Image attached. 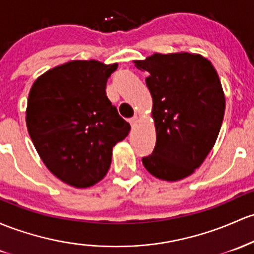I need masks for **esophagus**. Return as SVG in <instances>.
Masks as SVG:
<instances>
[{
	"label": "esophagus",
	"mask_w": 254,
	"mask_h": 254,
	"mask_svg": "<svg viewBox=\"0 0 254 254\" xmlns=\"http://www.w3.org/2000/svg\"><path fill=\"white\" fill-rule=\"evenodd\" d=\"M130 124H131V127H135L136 124H137V122H138V118H137V116H135V117H132L131 119H130Z\"/></svg>",
	"instance_id": "obj_1"
}]
</instances>
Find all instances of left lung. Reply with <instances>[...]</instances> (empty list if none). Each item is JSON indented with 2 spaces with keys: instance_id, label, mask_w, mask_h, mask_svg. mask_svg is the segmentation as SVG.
<instances>
[{
  "instance_id": "8db88e82",
  "label": "left lung",
  "mask_w": 254,
  "mask_h": 254,
  "mask_svg": "<svg viewBox=\"0 0 254 254\" xmlns=\"http://www.w3.org/2000/svg\"><path fill=\"white\" fill-rule=\"evenodd\" d=\"M135 66L149 73L157 130L154 150L142 163L159 180H183L201 165L221 130L225 97L218 73L206 58L190 53H155Z\"/></svg>"
}]
</instances>
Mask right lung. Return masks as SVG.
<instances>
[{
    "label": "right lung",
    "instance_id": "right-lung-1",
    "mask_svg": "<svg viewBox=\"0 0 254 254\" xmlns=\"http://www.w3.org/2000/svg\"><path fill=\"white\" fill-rule=\"evenodd\" d=\"M118 64L73 60L35 80L26 125L44 165L63 182L88 188L106 176L113 147L130 131L106 95Z\"/></svg>",
    "mask_w": 254,
    "mask_h": 254
}]
</instances>
